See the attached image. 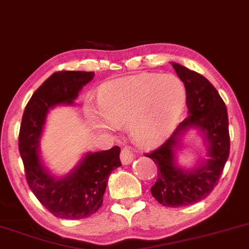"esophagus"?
I'll use <instances>...</instances> for the list:
<instances>
[{"mask_svg":"<svg viewBox=\"0 0 249 249\" xmlns=\"http://www.w3.org/2000/svg\"><path fill=\"white\" fill-rule=\"evenodd\" d=\"M121 160L123 164H130L134 160V155L128 148H124L121 153Z\"/></svg>","mask_w":249,"mask_h":249,"instance_id":"1","label":"esophagus"}]
</instances>
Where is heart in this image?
<instances>
[{"mask_svg":"<svg viewBox=\"0 0 249 249\" xmlns=\"http://www.w3.org/2000/svg\"><path fill=\"white\" fill-rule=\"evenodd\" d=\"M185 106V88L172 74L143 73L112 80L101 88L98 107H87L92 126L113 132L121 124L145 147L163 142Z\"/></svg>","mask_w":249,"mask_h":249,"instance_id":"1","label":"heart"}]
</instances>
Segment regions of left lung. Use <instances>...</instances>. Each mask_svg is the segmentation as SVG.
I'll list each match as a JSON object with an SVG mask.
<instances>
[{"instance_id": "obj_1", "label": "left lung", "mask_w": 249, "mask_h": 249, "mask_svg": "<svg viewBox=\"0 0 249 249\" xmlns=\"http://www.w3.org/2000/svg\"><path fill=\"white\" fill-rule=\"evenodd\" d=\"M187 94L188 117L161 147L146 154L158 166V179L152 196L170 208L187 206L204 199L213 190L230 154L229 117L225 103L210 81L184 66L172 62ZM196 129L206 153L191 167L182 166L178 157L184 148L183 139Z\"/></svg>"}]
</instances>
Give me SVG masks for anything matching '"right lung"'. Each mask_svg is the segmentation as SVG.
<instances>
[{
    "instance_id": "add662e5",
    "label": "right lung",
    "mask_w": 249,
    "mask_h": 249,
    "mask_svg": "<svg viewBox=\"0 0 249 249\" xmlns=\"http://www.w3.org/2000/svg\"><path fill=\"white\" fill-rule=\"evenodd\" d=\"M94 71H56L41 85L24 110L19 153L28 184L35 196L55 217L81 219L101 208L109 175L122 166L121 148L86 152L70 172L54 174L43 160L40 140L47 116L56 107H73L79 92L94 79Z\"/></svg>"
}]
</instances>
